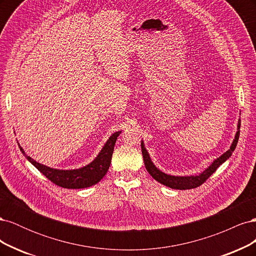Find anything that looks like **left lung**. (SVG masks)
<instances>
[{
    "label": "left lung",
    "instance_id": "obj_1",
    "mask_svg": "<svg viewBox=\"0 0 256 256\" xmlns=\"http://www.w3.org/2000/svg\"><path fill=\"white\" fill-rule=\"evenodd\" d=\"M239 128H240V122H238V131H237V134L235 136V140L233 141V144H232L230 148L226 152H224L221 157H219L218 159H216L212 162V164L209 166L207 170H205V171L202 174L196 175V176H184V177H182V176H172V175H168V174L162 173L160 170H158L156 166H154V164L150 158V154H148V152H147V150H145V147H144L143 142H142L141 143V148H142L144 164H145L147 172H148L152 176L154 180H156L160 184L168 186V187L172 188V189H180V190L194 189V188L198 187V186L204 184L208 180V178L216 172V170L228 158L230 157V154L236 148V145H237V142H238L239 134H240Z\"/></svg>",
    "mask_w": 256,
    "mask_h": 256
}]
</instances>
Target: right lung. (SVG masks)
<instances>
[{
  "mask_svg": "<svg viewBox=\"0 0 256 256\" xmlns=\"http://www.w3.org/2000/svg\"><path fill=\"white\" fill-rule=\"evenodd\" d=\"M120 131H118V132L113 134L109 138V140L106 141L102 152H99L97 158L92 161V164L78 170H68V171L51 168L44 164H38V162H36L30 157L26 156L21 147H19L23 154H24L30 164H32L38 171H40V173H42L53 184L67 189H81L90 187L92 184H96L98 182L102 180V177L106 174L108 170L110 168L114 145L116 140H118V136H120Z\"/></svg>",
  "mask_w": 256,
  "mask_h": 256,
  "instance_id": "1",
  "label": "right lung"
}]
</instances>
